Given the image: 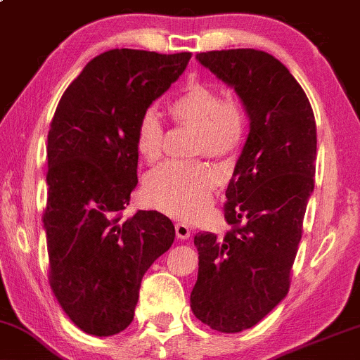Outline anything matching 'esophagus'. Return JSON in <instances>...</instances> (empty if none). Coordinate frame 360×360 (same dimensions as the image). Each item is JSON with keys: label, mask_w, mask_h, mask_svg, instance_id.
Returning <instances> with one entry per match:
<instances>
[{"label": "esophagus", "mask_w": 360, "mask_h": 360, "mask_svg": "<svg viewBox=\"0 0 360 360\" xmlns=\"http://www.w3.org/2000/svg\"><path fill=\"white\" fill-rule=\"evenodd\" d=\"M175 232H176V237L181 238V240H185V238H188L190 233H192V229H190L187 224H175Z\"/></svg>", "instance_id": "obj_1"}]
</instances>
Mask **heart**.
<instances>
[{"instance_id": "heart-1", "label": "heart", "mask_w": 360, "mask_h": 360, "mask_svg": "<svg viewBox=\"0 0 360 360\" xmlns=\"http://www.w3.org/2000/svg\"><path fill=\"white\" fill-rule=\"evenodd\" d=\"M168 113L180 125L193 127L195 153L229 160L238 153L247 135V115L240 101L220 98V90L200 79H190L168 101ZM165 130L153 110L141 113L135 130V146L148 165L163 155ZM220 180L219 168L208 162H172L145 179V197L163 214L192 220L208 207Z\"/></svg>"}]
</instances>
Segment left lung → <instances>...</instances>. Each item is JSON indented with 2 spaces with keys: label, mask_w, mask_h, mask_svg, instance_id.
<instances>
[{
  "label": "left lung",
  "mask_w": 360,
  "mask_h": 360,
  "mask_svg": "<svg viewBox=\"0 0 360 360\" xmlns=\"http://www.w3.org/2000/svg\"><path fill=\"white\" fill-rule=\"evenodd\" d=\"M198 61L233 86L250 131L225 192L221 237L198 232L195 317L235 334L259 323L290 288L314 190L317 128L312 106L277 58L252 48L198 53Z\"/></svg>",
  "instance_id": "obj_1"
}]
</instances>
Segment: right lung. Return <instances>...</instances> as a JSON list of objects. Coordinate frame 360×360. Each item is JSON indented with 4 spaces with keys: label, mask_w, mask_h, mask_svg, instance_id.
Wrapping results in <instances>:
<instances>
[{
    "label": "right lung",
    "mask_w": 360,
    "mask_h": 360,
    "mask_svg": "<svg viewBox=\"0 0 360 360\" xmlns=\"http://www.w3.org/2000/svg\"><path fill=\"white\" fill-rule=\"evenodd\" d=\"M190 58L128 48L101 53L70 83L53 115L43 212L48 281L86 334L115 335L130 326L141 278L175 238L172 220L157 210L122 215L139 184V118Z\"/></svg>",
    "instance_id": "add662e5"
}]
</instances>
